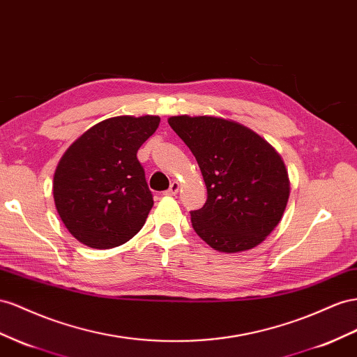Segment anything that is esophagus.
Masks as SVG:
<instances>
[{
    "label": "esophagus",
    "mask_w": 357,
    "mask_h": 357,
    "mask_svg": "<svg viewBox=\"0 0 357 357\" xmlns=\"http://www.w3.org/2000/svg\"><path fill=\"white\" fill-rule=\"evenodd\" d=\"M178 189H180V183H178V181H172L169 189L165 190V195H171V197H172V195H177Z\"/></svg>",
    "instance_id": "34e87169"
}]
</instances>
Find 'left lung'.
Wrapping results in <instances>:
<instances>
[{"label":"left lung","instance_id":"1","mask_svg":"<svg viewBox=\"0 0 357 357\" xmlns=\"http://www.w3.org/2000/svg\"><path fill=\"white\" fill-rule=\"evenodd\" d=\"M168 123L195 156L207 186L206 204L190 211L195 233L227 254L263 243L282 219L290 197L279 153L233 120L174 115Z\"/></svg>","mask_w":357,"mask_h":357}]
</instances>
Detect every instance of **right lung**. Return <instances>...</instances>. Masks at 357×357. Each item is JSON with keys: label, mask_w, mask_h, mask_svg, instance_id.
<instances>
[{"label": "right lung", "mask_w": 357, "mask_h": 357, "mask_svg": "<svg viewBox=\"0 0 357 357\" xmlns=\"http://www.w3.org/2000/svg\"><path fill=\"white\" fill-rule=\"evenodd\" d=\"M159 123L158 115L107 119L66 150L54 174V201L81 243L120 246L146 224L153 195L137 153Z\"/></svg>", "instance_id": "obj_1"}]
</instances>
